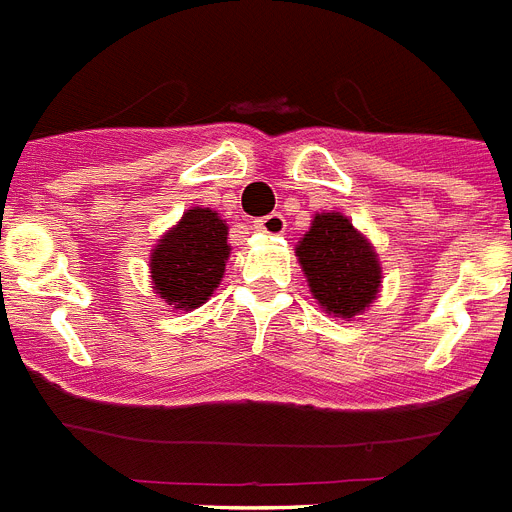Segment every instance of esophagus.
<instances>
[{
    "instance_id": "obj_1",
    "label": "esophagus",
    "mask_w": 512,
    "mask_h": 512,
    "mask_svg": "<svg viewBox=\"0 0 512 512\" xmlns=\"http://www.w3.org/2000/svg\"><path fill=\"white\" fill-rule=\"evenodd\" d=\"M253 230L264 232V235H282V232L287 230V222L282 214L272 211V214H266V217L256 219V222H253Z\"/></svg>"
}]
</instances>
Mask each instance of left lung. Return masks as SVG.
Masks as SVG:
<instances>
[{"mask_svg": "<svg viewBox=\"0 0 512 512\" xmlns=\"http://www.w3.org/2000/svg\"><path fill=\"white\" fill-rule=\"evenodd\" d=\"M295 256L311 293L329 316L350 322L377 301L382 285L377 251L340 211L316 214Z\"/></svg>", "mask_w": 512, "mask_h": 512, "instance_id": "1", "label": "left lung"}]
</instances>
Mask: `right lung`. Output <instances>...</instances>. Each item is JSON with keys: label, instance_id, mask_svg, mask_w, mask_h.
Here are the masks:
<instances>
[{"label": "right lung", "instance_id": "right-lung-1", "mask_svg": "<svg viewBox=\"0 0 512 512\" xmlns=\"http://www.w3.org/2000/svg\"><path fill=\"white\" fill-rule=\"evenodd\" d=\"M227 225L217 211L193 206L151 251V282L167 306L190 311L211 298L225 274Z\"/></svg>", "mask_w": 512, "mask_h": 512}]
</instances>
